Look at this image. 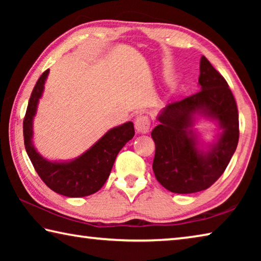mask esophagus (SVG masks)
<instances>
[{"label":"esophagus","instance_id":"esophagus-1","mask_svg":"<svg viewBox=\"0 0 261 261\" xmlns=\"http://www.w3.org/2000/svg\"><path fill=\"white\" fill-rule=\"evenodd\" d=\"M135 126L137 132H139V134H147L149 126H151V121L146 115H138L136 118Z\"/></svg>","mask_w":261,"mask_h":261}]
</instances>
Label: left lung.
<instances>
[{
	"label": "left lung",
	"mask_w": 261,
	"mask_h": 261,
	"mask_svg": "<svg viewBox=\"0 0 261 261\" xmlns=\"http://www.w3.org/2000/svg\"><path fill=\"white\" fill-rule=\"evenodd\" d=\"M201 90L167 105L154 127V175L163 188L174 193H194L208 189L226 170L240 138L238 110L230 88L205 56L200 60ZM196 114L219 122L223 132L204 152L192 126Z\"/></svg>",
	"instance_id": "obj_1"
}]
</instances>
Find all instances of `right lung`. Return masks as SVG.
I'll list each match as a JSON object with an SVG mask.
<instances>
[{"instance_id": "add662e5", "label": "right lung", "mask_w": 261, "mask_h": 261, "mask_svg": "<svg viewBox=\"0 0 261 261\" xmlns=\"http://www.w3.org/2000/svg\"><path fill=\"white\" fill-rule=\"evenodd\" d=\"M49 70H46L31 94L23 122L24 144L35 171L48 188L70 198L86 197L98 192L109 177L118 152L134 138V123L113 127L81 156L69 162H51L37 152L32 143L33 117Z\"/></svg>"}]
</instances>
